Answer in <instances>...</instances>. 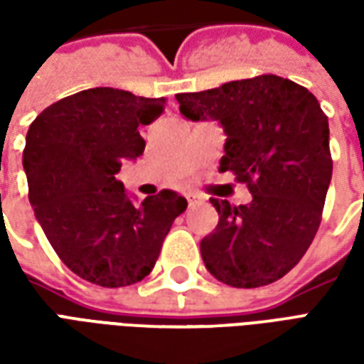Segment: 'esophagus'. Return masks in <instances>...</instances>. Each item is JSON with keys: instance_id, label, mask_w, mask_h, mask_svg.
Segmentation results:
<instances>
[{"instance_id": "1", "label": "esophagus", "mask_w": 364, "mask_h": 364, "mask_svg": "<svg viewBox=\"0 0 364 364\" xmlns=\"http://www.w3.org/2000/svg\"><path fill=\"white\" fill-rule=\"evenodd\" d=\"M187 203H189V206L198 205V197L197 195H193V193H189V195H187Z\"/></svg>"}]
</instances>
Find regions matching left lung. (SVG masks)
I'll return each instance as SVG.
<instances>
[{"instance_id": "left-lung-1", "label": "left lung", "mask_w": 364, "mask_h": 364, "mask_svg": "<svg viewBox=\"0 0 364 364\" xmlns=\"http://www.w3.org/2000/svg\"><path fill=\"white\" fill-rule=\"evenodd\" d=\"M175 99L183 117L220 122L228 136L220 171L253 195L240 206L210 198L220 218L200 242L206 269L236 289L279 281L312 244L331 181L328 117L318 99L273 74Z\"/></svg>"}]
</instances>
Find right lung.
Segmentation results:
<instances>
[{
    "label": "right lung",
    "mask_w": 364,
    "mask_h": 364,
    "mask_svg": "<svg viewBox=\"0 0 364 364\" xmlns=\"http://www.w3.org/2000/svg\"><path fill=\"white\" fill-rule=\"evenodd\" d=\"M166 99L93 87L46 107L28 127L23 150L28 200L48 242L85 281L119 289L142 281L187 200L164 189L136 206L117 179L142 156L140 127Z\"/></svg>",
    "instance_id": "add662e5"
}]
</instances>
